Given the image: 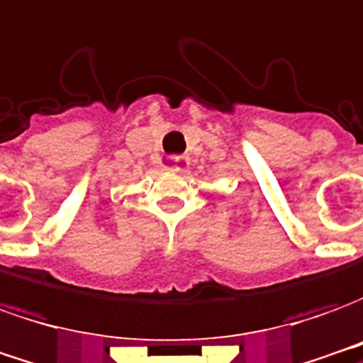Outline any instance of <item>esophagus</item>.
I'll use <instances>...</instances> for the list:
<instances>
[{
  "label": "esophagus",
  "mask_w": 363,
  "mask_h": 363,
  "mask_svg": "<svg viewBox=\"0 0 363 363\" xmlns=\"http://www.w3.org/2000/svg\"><path fill=\"white\" fill-rule=\"evenodd\" d=\"M164 168L168 169V172H182V168H184V158L182 156H169Z\"/></svg>",
  "instance_id": "esophagus-1"
}]
</instances>
